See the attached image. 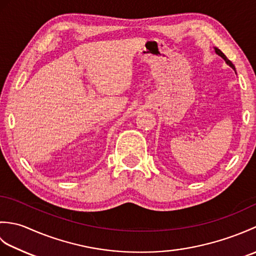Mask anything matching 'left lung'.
Segmentation results:
<instances>
[{
	"mask_svg": "<svg viewBox=\"0 0 256 256\" xmlns=\"http://www.w3.org/2000/svg\"><path fill=\"white\" fill-rule=\"evenodd\" d=\"M214 52H216V55H219L221 58H224V62L228 64H229V66L233 69V70H234V72H236V67H234V64H233L230 60H229V59H228L226 58V56L224 55V52H222L220 50H219V48H216V47H214Z\"/></svg>",
	"mask_w": 256,
	"mask_h": 256,
	"instance_id": "left-lung-1",
	"label": "left lung"
}]
</instances>
